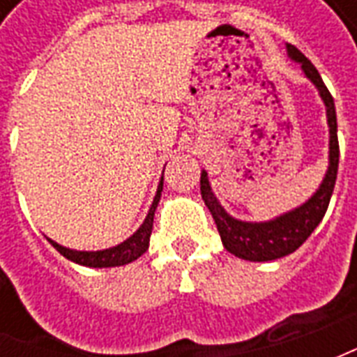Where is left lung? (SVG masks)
<instances>
[{
	"mask_svg": "<svg viewBox=\"0 0 357 357\" xmlns=\"http://www.w3.org/2000/svg\"><path fill=\"white\" fill-rule=\"evenodd\" d=\"M287 51L292 61L302 65V70L306 78L314 82V86L319 89L323 102L327 107V122H329V168L323 178L321 185L315 191L312 199H307L302 206L287 212L283 216L269 220V222H241L235 220L224 210L212 193L208 183V174L202 170L201 174V195L204 204L208 206L210 214L216 222L218 231L222 237L227 252H231L237 258L250 260V262H269L283 256L291 255L304 241L312 235L315 227L327 212L331 195L335 189L338 172V137H337V112H335V101L329 93L327 86L323 84L321 76L317 73L310 61L300 53L294 45L287 43Z\"/></svg>",
	"mask_w": 357,
	"mask_h": 357,
	"instance_id": "8db88e82",
	"label": "left lung"
}]
</instances>
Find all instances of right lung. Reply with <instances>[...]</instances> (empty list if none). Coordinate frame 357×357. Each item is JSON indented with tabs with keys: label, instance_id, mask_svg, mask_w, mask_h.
<instances>
[{
	"label": "right lung",
	"instance_id": "obj_1",
	"mask_svg": "<svg viewBox=\"0 0 357 357\" xmlns=\"http://www.w3.org/2000/svg\"><path fill=\"white\" fill-rule=\"evenodd\" d=\"M162 181L164 178H160V183H158V189H156L155 201L149 208V214L145 218V222L141 224V227L137 231L133 233L130 239H126L124 243H120L116 247L107 248V250H73V248H66L57 245L55 241L50 243L53 247L57 248L61 255L68 258L70 262L80 264V266H88V268H114V266H124V264H130L133 260H137L143 252H147L149 241H151V231H153V218H155V210L158 206V201H160V193H162Z\"/></svg>",
	"mask_w": 357,
	"mask_h": 357
}]
</instances>
